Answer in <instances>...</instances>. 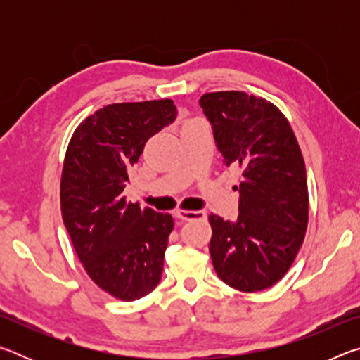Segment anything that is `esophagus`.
<instances>
[{
	"mask_svg": "<svg viewBox=\"0 0 360 360\" xmlns=\"http://www.w3.org/2000/svg\"><path fill=\"white\" fill-rule=\"evenodd\" d=\"M174 216L181 219V221H195V219H205L206 212L198 210V211H187V210H178L174 212Z\"/></svg>",
	"mask_w": 360,
	"mask_h": 360,
	"instance_id": "esophagus-1",
	"label": "esophagus"
}]
</instances>
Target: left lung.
Masks as SVG:
<instances>
[{
	"label": "left lung",
	"instance_id": "8db88e82",
	"mask_svg": "<svg viewBox=\"0 0 360 360\" xmlns=\"http://www.w3.org/2000/svg\"><path fill=\"white\" fill-rule=\"evenodd\" d=\"M227 167L241 169L238 219L210 214V254L230 288H271L295 260L308 227L307 169L288 119L246 92H212L200 98Z\"/></svg>",
	"mask_w": 360,
	"mask_h": 360
}]
</instances>
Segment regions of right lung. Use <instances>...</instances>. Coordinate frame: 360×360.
Returning a JSON list of instances; mask_svg holds the SVG:
<instances>
[{"label":"right lung","instance_id":"obj_1","mask_svg":"<svg viewBox=\"0 0 360 360\" xmlns=\"http://www.w3.org/2000/svg\"><path fill=\"white\" fill-rule=\"evenodd\" d=\"M176 115L172 100L114 103L89 115L66 149L63 224L90 279L119 300H138L162 279L173 217L122 192L146 141Z\"/></svg>","mask_w":360,"mask_h":360}]
</instances>
